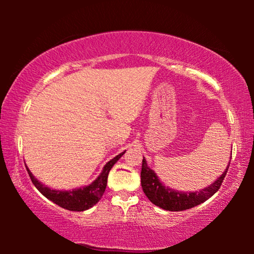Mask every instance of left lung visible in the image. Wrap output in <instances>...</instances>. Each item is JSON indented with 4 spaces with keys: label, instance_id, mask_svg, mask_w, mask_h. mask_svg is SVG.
I'll list each match as a JSON object with an SVG mask.
<instances>
[{
    "label": "left lung",
    "instance_id": "8db88e82",
    "mask_svg": "<svg viewBox=\"0 0 254 254\" xmlns=\"http://www.w3.org/2000/svg\"><path fill=\"white\" fill-rule=\"evenodd\" d=\"M228 169L229 165L222 173V176L218 177L206 189L197 190V192H179V190H175L163 185L157 175L147 165V161L143 157L141 170V185L144 194L155 206L170 211L186 210L204 202L210 196H213L220 190Z\"/></svg>",
    "mask_w": 254,
    "mask_h": 254
}]
</instances>
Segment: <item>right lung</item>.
Returning <instances> with one entry per match:
<instances>
[{
  "instance_id": "add662e5",
  "label": "right lung",
  "mask_w": 254,
  "mask_h": 254,
  "mask_svg": "<svg viewBox=\"0 0 254 254\" xmlns=\"http://www.w3.org/2000/svg\"><path fill=\"white\" fill-rule=\"evenodd\" d=\"M125 151L116 156V157L111 159L110 162H107L105 166H104L102 173L98 176V178L93 180L90 185L81 187V189H75L72 190H57L50 189V187L45 186L44 184H41L39 182V180L34 178V176L31 173L30 170L27 169V166L26 170L27 172H29V176L31 180H32L33 185L36 186L37 190H39L44 196H46L48 200L53 201L54 203L64 208V209L71 211H83L95 206V204L100 200V197L103 196L107 185V177H109L110 170L112 169V166L116 164L118 161H119V158L125 154Z\"/></svg>"
}]
</instances>
